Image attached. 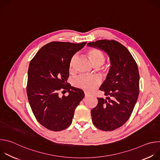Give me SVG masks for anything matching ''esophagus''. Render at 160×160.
Instances as JSON below:
<instances>
[{"label": "esophagus", "mask_w": 160, "mask_h": 160, "mask_svg": "<svg viewBox=\"0 0 160 160\" xmlns=\"http://www.w3.org/2000/svg\"><path fill=\"white\" fill-rule=\"evenodd\" d=\"M90 95L89 94H88V93H87V92H85V97L86 98V97H88V96H90Z\"/></svg>", "instance_id": "1"}]
</instances>
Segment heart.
<instances>
[{
    "label": "heart",
    "instance_id": "1",
    "mask_svg": "<svg viewBox=\"0 0 160 160\" xmlns=\"http://www.w3.org/2000/svg\"><path fill=\"white\" fill-rule=\"evenodd\" d=\"M87 55L90 59L92 66L95 68H99V69L102 72H106L107 71L106 66H101L104 63L105 61V56L104 54L97 49H91L87 52ZM77 58L74 56L70 62V70L72 71L73 70V66ZM99 83V80L96 77H86L82 76L78 77L75 82V84L77 87L85 90L88 92H92Z\"/></svg>",
    "mask_w": 160,
    "mask_h": 160
}]
</instances>
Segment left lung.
Here are the masks:
<instances>
[{"label":"left lung","instance_id":"8db88e82","mask_svg":"<svg viewBox=\"0 0 160 160\" xmlns=\"http://www.w3.org/2000/svg\"><path fill=\"white\" fill-rule=\"evenodd\" d=\"M87 45L104 51L109 57L110 69L99 88L106 98H98V105L91 110V116L98 128L112 131L127 122L138 101V67L128 50L117 41L100 40Z\"/></svg>","mask_w":160,"mask_h":160}]
</instances>
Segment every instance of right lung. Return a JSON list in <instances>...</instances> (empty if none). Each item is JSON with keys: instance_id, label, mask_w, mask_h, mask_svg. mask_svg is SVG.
I'll return each mask as SVG.
<instances>
[{"instance_id": "1", "label": "right lung", "mask_w": 160, "mask_h": 160, "mask_svg": "<svg viewBox=\"0 0 160 160\" xmlns=\"http://www.w3.org/2000/svg\"><path fill=\"white\" fill-rule=\"evenodd\" d=\"M86 43H48L30 62L27 87L29 104L37 121L50 130L69 127L75 108L84 98L83 90L68 84L67 80L71 59ZM60 90L69 94L60 97Z\"/></svg>"}]
</instances>
